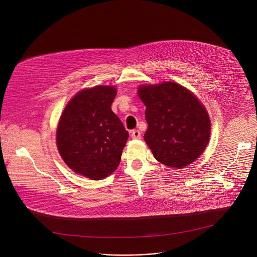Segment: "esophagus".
Masks as SVG:
<instances>
[{"label":"esophagus","mask_w":257,"mask_h":257,"mask_svg":"<svg viewBox=\"0 0 257 257\" xmlns=\"http://www.w3.org/2000/svg\"><path fill=\"white\" fill-rule=\"evenodd\" d=\"M131 136H132V138H133L134 140H141V138H142L141 132L138 131V130H134V131L132 132Z\"/></svg>","instance_id":"esophagus-1"}]
</instances>
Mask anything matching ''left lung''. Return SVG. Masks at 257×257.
<instances>
[{
  "instance_id": "1",
  "label": "left lung",
  "mask_w": 257,
  "mask_h": 257,
  "mask_svg": "<svg viewBox=\"0 0 257 257\" xmlns=\"http://www.w3.org/2000/svg\"><path fill=\"white\" fill-rule=\"evenodd\" d=\"M139 95L147 107L145 141L155 159L174 168L196 160L208 146L211 122L195 95L174 82L142 86Z\"/></svg>"
}]
</instances>
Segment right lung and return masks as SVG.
<instances>
[{"mask_svg": "<svg viewBox=\"0 0 257 257\" xmlns=\"http://www.w3.org/2000/svg\"><path fill=\"white\" fill-rule=\"evenodd\" d=\"M116 91L97 86L79 92L60 117L56 142L59 153L74 172L92 180L112 173L128 139L111 104Z\"/></svg>", "mask_w": 257, "mask_h": 257, "instance_id": "obj_1", "label": "right lung"}]
</instances>
